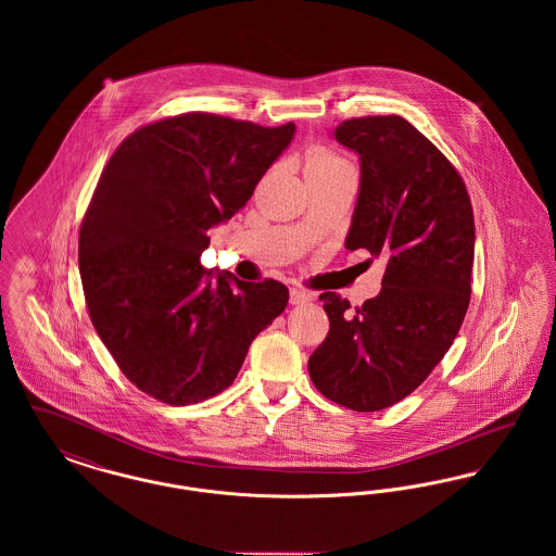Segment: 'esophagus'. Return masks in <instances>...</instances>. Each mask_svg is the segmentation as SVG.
Instances as JSON below:
<instances>
[{
  "mask_svg": "<svg viewBox=\"0 0 556 556\" xmlns=\"http://www.w3.org/2000/svg\"><path fill=\"white\" fill-rule=\"evenodd\" d=\"M315 295L311 291L298 290V288H291L290 290V302L291 304H306V302H313Z\"/></svg>",
  "mask_w": 556,
  "mask_h": 556,
  "instance_id": "esophagus-1",
  "label": "esophagus"
}]
</instances>
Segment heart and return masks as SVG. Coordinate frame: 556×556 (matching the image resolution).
<instances>
[{
  "label": "heart",
  "instance_id": "heart-1",
  "mask_svg": "<svg viewBox=\"0 0 556 556\" xmlns=\"http://www.w3.org/2000/svg\"><path fill=\"white\" fill-rule=\"evenodd\" d=\"M340 164H348V162L338 159L336 154H331L327 150H315L306 160V170H320V168H331V166H340Z\"/></svg>",
  "mask_w": 556,
  "mask_h": 556
}]
</instances>
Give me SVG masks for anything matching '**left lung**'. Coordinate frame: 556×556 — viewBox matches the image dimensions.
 I'll return each instance as SVG.
<instances>
[{"mask_svg": "<svg viewBox=\"0 0 556 556\" xmlns=\"http://www.w3.org/2000/svg\"><path fill=\"white\" fill-rule=\"evenodd\" d=\"M331 135L361 160L345 250L388 265L381 291L356 311L320 293L329 333L308 372L323 396L372 413L415 392L454 342L471 298L476 223L460 175L402 116L352 118Z\"/></svg>", "mask_w": 556, "mask_h": 556, "instance_id": "obj_1", "label": "left lung"}]
</instances>
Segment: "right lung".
<instances>
[{
	"instance_id": "obj_1",
	"label": "right lung",
	"mask_w": 556,
	"mask_h": 556,
	"mask_svg": "<svg viewBox=\"0 0 556 556\" xmlns=\"http://www.w3.org/2000/svg\"><path fill=\"white\" fill-rule=\"evenodd\" d=\"M293 132L191 112L132 132L108 160L80 227V281L100 340L141 392L173 406L220 394L286 311L283 283H245L200 256Z\"/></svg>"
}]
</instances>
